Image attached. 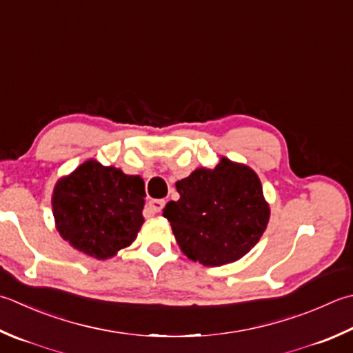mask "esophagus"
<instances>
[{"mask_svg": "<svg viewBox=\"0 0 353 353\" xmlns=\"http://www.w3.org/2000/svg\"><path fill=\"white\" fill-rule=\"evenodd\" d=\"M148 206H150V211H151V212H153V214H157V212H161V211L163 210V206H165V200H163V199L151 200V202L148 203Z\"/></svg>", "mask_w": 353, "mask_h": 353, "instance_id": "esophagus-1", "label": "esophagus"}]
</instances>
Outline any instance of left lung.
Instances as JSON below:
<instances>
[{
	"label": "left lung",
	"mask_w": 353,
	"mask_h": 353,
	"mask_svg": "<svg viewBox=\"0 0 353 353\" xmlns=\"http://www.w3.org/2000/svg\"><path fill=\"white\" fill-rule=\"evenodd\" d=\"M181 199L163 217L179 246L205 266L232 263L250 252L265 232L269 206L255 172L223 157L214 170L199 168L176 182Z\"/></svg>",
	"instance_id": "8db88e82"
}]
</instances>
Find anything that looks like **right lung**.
<instances>
[{
	"label": "right lung",
	"mask_w": 353,
	"mask_h": 353,
	"mask_svg": "<svg viewBox=\"0 0 353 353\" xmlns=\"http://www.w3.org/2000/svg\"><path fill=\"white\" fill-rule=\"evenodd\" d=\"M143 197L139 176L88 161L54 186L53 217L62 239L103 260L134 241L143 223Z\"/></svg>",
	"instance_id": "obj_1"
}]
</instances>
